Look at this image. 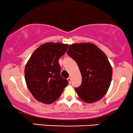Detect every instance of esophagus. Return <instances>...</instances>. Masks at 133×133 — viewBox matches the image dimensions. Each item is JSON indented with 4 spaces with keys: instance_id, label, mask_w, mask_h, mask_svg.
<instances>
[{
    "instance_id": "obj_1",
    "label": "esophagus",
    "mask_w": 133,
    "mask_h": 133,
    "mask_svg": "<svg viewBox=\"0 0 133 133\" xmlns=\"http://www.w3.org/2000/svg\"><path fill=\"white\" fill-rule=\"evenodd\" d=\"M68 81L69 82V84H71V77H68Z\"/></svg>"
}]
</instances>
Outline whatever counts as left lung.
Wrapping results in <instances>:
<instances>
[{
  "label": "left lung",
  "mask_w": 133,
  "mask_h": 133,
  "mask_svg": "<svg viewBox=\"0 0 133 133\" xmlns=\"http://www.w3.org/2000/svg\"><path fill=\"white\" fill-rule=\"evenodd\" d=\"M68 54L76 61L82 76V84L75 91L81 99L95 103L106 94L110 86L112 69L106 55L94 44L69 45Z\"/></svg>",
  "instance_id": "obj_1"
}]
</instances>
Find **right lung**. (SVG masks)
Wrapping results in <instances>:
<instances>
[{"label": "right lung", "mask_w": 133, "mask_h": 133, "mask_svg": "<svg viewBox=\"0 0 133 133\" xmlns=\"http://www.w3.org/2000/svg\"><path fill=\"white\" fill-rule=\"evenodd\" d=\"M68 44L47 42L39 46L30 56L25 68V79L35 99L44 104L57 100L68 86L61 76L59 59L65 54Z\"/></svg>", "instance_id": "right-lung-1"}]
</instances>
